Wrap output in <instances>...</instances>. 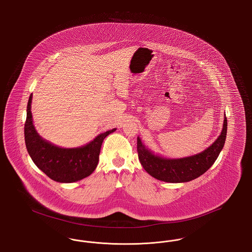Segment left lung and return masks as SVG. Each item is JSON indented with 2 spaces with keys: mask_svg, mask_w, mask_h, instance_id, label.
Here are the masks:
<instances>
[{
  "mask_svg": "<svg viewBox=\"0 0 252 252\" xmlns=\"http://www.w3.org/2000/svg\"><path fill=\"white\" fill-rule=\"evenodd\" d=\"M227 135V118L224 117L221 133L212 145L200 154L183 158H166L155 155L137 139L139 159L143 169L154 178L168 183H185L198 178L217 160Z\"/></svg>",
  "mask_w": 252,
  "mask_h": 252,
  "instance_id": "left-lung-1",
  "label": "left lung"
}]
</instances>
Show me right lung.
Instances as JSON below:
<instances>
[{
  "label": "right lung",
  "instance_id": "1",
  "mask_svg": "<svg viewBox=\"0 0 252 252\" xmlns=\"http://www.w3.org/2000/svg\"><path fill=\"white\" fill-rule=\"evenodd\" d=\"M32 98V94L28 101L24 126L25 144L32 160L46 175L59 183H73L89 176L97 166L102 142L116 128L101 133L81 147H58L41 138L35 130L31 111Z\"/></svg>",
  "mask_w": 252,
  "mask_h": 252
}]
</instances>
